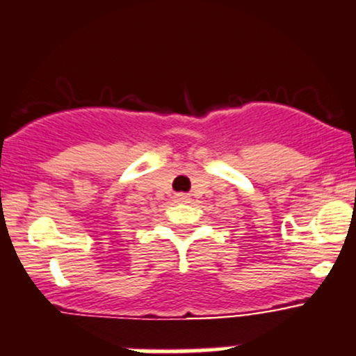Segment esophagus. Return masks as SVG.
<instances>
[{
    "mask_svg": "<svg viewBox=\"0 0 356 356\" xmlns=\"http://www.w3.org/2000/svg\"><path fill=\"white\" fill-rule=\"evenodd\" d=\"M189 200L191 197L188 196V194H184V193L175 194V201H177V203H189Z\"/></svg>",
    "mask_w": 356,
    "mask_h": 356,
    "instance_id": "obj_1",
    "label": "esophagus"
}]
</instances>
